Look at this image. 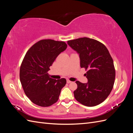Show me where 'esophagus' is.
Returning <instances> with one entry per match:
<instances>
[{
    "mask_svg": "<svg viewBox=\"0 0 133 133\" xmlns=\"http://www.w3.org/2000/svg\"><path fill=\"white\" fill-rule=\"evenodd\" d=\"M66 82H67V83H68V84H69V83H71V82L70 81V80H66Z\"/></svg>",
    "mask_w": 133,
    "mask_h": 133,
    "instance_id": "1",
    "label": "esophagus"
}]
</instances>
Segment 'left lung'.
I'll list each match as a JSON object with an SVG mask.
<instances>
[{
    "label": "left lung",
    "instance_id": "obj_1",
    "mask_svg": "<svg viewBox=\"0 0 133 133\" xmlns=\"http://www.w3.org/2000/svg\"><path fill=\"white\" fill-rule=\"evenodd\" d=\"M67 43L79 54L80 67L87 70L84 75L88 82H75L78 85L74 91L75 99L87 107L99 105L110 94L114 84L115 70L109 52L103 43L89 38Z\"/></svg>",
    "mask_w": 133,
    "mask_h": 133
}]
</instances>
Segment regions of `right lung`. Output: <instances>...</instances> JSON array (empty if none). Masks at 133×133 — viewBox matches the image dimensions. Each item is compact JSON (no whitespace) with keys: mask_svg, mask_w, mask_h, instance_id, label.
<instances>
[{"mask_svg":"<svg viewBox=\"0 0 133 133\" xmlns=\"http://www.w3.org/2000/svg\"><path fill=\"white\" fill-rule=\"evenodd\" d=\"M66 48L64 42L43 39L35 43L26 52L20 68V80L25 95L36 105L47 107L58 100L66 80L52 79L48 71Z\"/></svg>","mask_w":133,"mask_h":133,"instance_id":"right-lung-1","label":"right lung"}]
</instances>
